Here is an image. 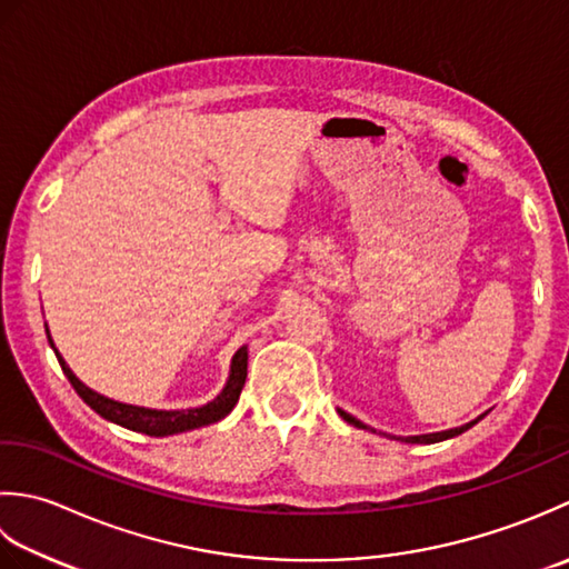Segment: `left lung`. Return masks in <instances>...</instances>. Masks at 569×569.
<instances>
[{"mask_svg":"<svg viewBox=\"0 0 569 569\" xmlns=\"http://www.w3.org/2000/svg\"><path fill=\"white\" fill-rule=\"evenodd\" d=\"M339 415L343 417L346 422L349 425H353V427H358V430H370V432H376L373 427H368V425H363L361 420H356L353 415H349L346 410H339ZM486 417V412L483 415H479L477 420H471V422H467V425H461V427H451V430H445V432H430V435H412V437H390V439H400V442H405V445H435V442H445V439H451V437H457V435H461V432H467L469 427H473L477 425L479 420H483Z\"/></svg>","mask_w":569,"mask_h":569,"instance_id":"obj_1","label":"left lung"}]
</instances>
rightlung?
I'll use <instances>...</instances> for the list:
<instances>
[{"mask_svg": "<svg viewBox=\"0 0 569 569\" xmlns=\"http://www.w3.org/2000/svg\"><path fill=\"white\" fill-rule=\"evenodd\" d=\"M46 333H49V327H46ZM49 343L58 358V363H61V368H63L66 378L71 380V386L76 388L78 396L83 398L86 405H90V408L96 410L100 417H106V420L120 425V427H127V430H132V432L149 435V437H169V435L189 432V430H196V427L213 425L218 420H223V417L238 405L240 390H242V386H246V378H248V346H240L233 356V361H230V373H228L223 390H220L211 402L201 405V408H187V410L139 408V405H127L120 400H112V398L100 396V392L88 388L86 382L80 380L71 368H68L63 356L58 353L51 333H49Z\"/></svg>", "mask_w": 569, "mask_h": 569, "instance_id": "1", "label": "right lung"}]
</instances>
